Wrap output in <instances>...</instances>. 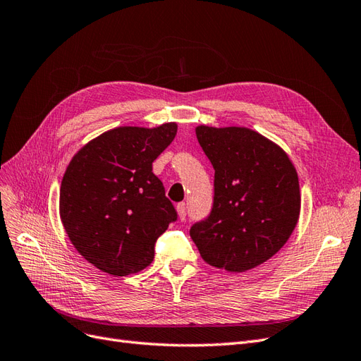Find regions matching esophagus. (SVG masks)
Wrapping results in <instances>:
<instances>
[{"instance_id":"esophagus-1","label":"esophagus","mask_w":361,"mask_h":361,"mask_svg":"<svg viewBox=\"0 0 361 361\" xmlns=\"http://www.w3.org/2000/svg\"><path fill=\"white\" fill-rule=\"evenodd\" d=\"M176 212H178L179 220H185V216H187V204L178 203L176 204Z\"/></svg>"}]
</instances>
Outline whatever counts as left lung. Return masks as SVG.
<instances>
[{
  "instance_id": "obj_1",
  "label": "left lung",
  "mask_w": 361,
  "mask_h": 361,
  "mask_svg": "<svg viewBox=\"0 0 361 361\" xmlns=\"http://www.w3.org/2000/svg\"><path fill=\"white\" fill-rule=\"evenodd\" d=\"M215 170L211 215L190 235L214 268L244 272L288 243L301 211L298 173L277 143L245 126L195 128Z\"/></svg>"
}]
</instances>
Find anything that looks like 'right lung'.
Wrapping results in <instances>:
<instances>
[{
  "mask_svg": "<svg viewBox=\"0 0 361 361\" xmlns=\"http://www.w3.org/2000/svg\"><path fill=\"white\" fill-rule=\"evenodd\" d=\"M178 133L117 126L72 157L60 187V218L69 241L93 267L125 277L147 268L155 241L176 220L154 162Z\"/></svg>",
  "mask_w": 361,
  "mask_h": 361,
  "instance_id": "1",
  "label": "right lung"
}]
</instances>
